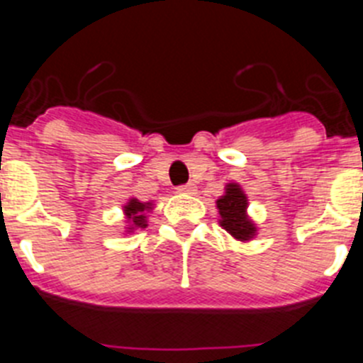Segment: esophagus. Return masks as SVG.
<instances>
[{
    "instance_id": "obj_1",
    "label": "esophagus",
    "mask_w": 363,
    "mask_h": 363,
    "mask_svg": "<svg viewBox=\"0 0 363 363\" xmlns=\"http://www.w3.org/2000/svg\"><path fill=\"white\" fill-rule=\"evenodd\" d=\"M176 191L184 192V194H194V192H196V187H194V184H185V185H179Z\"/></svg>"
}]
</instances>
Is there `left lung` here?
<instances>
[{
	"label": "left lung",
	"instance_id": "1",
	"mask_svg": "<svg viewBox=\"0 0 363 363\" xmlns=\"http://www.w3.org/2000/svg\"><path fill=\"white\" fill-rule=\"evenodd\" d=\"M221 214V227L229 230L234 238L249 240L255 234V225L247 220V198L238 185H229L227 194L216 201Z\"/></svg>",
	"mask_w": 363,
	"mask_h": 363
}]
</instances>
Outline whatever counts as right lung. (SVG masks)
Wrapping results in <instances>:
<instances>
[{"label": "right lung", "instance_id": "right-lung-1", "mask_svg": "<svg viewBox=\"0 0 363 363\" xmlns=\"http://www.w3.org/2000/svg\"><path fill=\"white\" fill-rule=\"evenodd\" d=\"M147 209L145 203H140L138 200H130V203L125 207V214L133 221V225L136 227H145V216H143V211Z\"/></svg>", "mask_w": 363, "mask_h": 363}]
</instances>
